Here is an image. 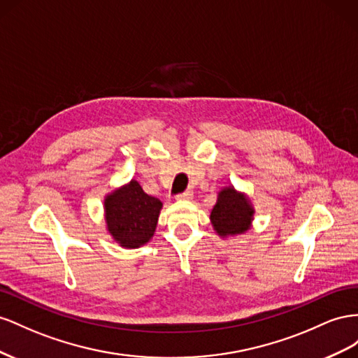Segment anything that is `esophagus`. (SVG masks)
<instances>
[{
    "mask_svg": "<svg viewBox=\"0 0 358 358\" xmlns=\"http://www.w3.org/2000/svg\"><path fill=\"white\" fill-rule=\"evenodd\" d=\"M193 198V192L192 190H186L180 193V195H177V199L178 201H190Z\"/></svg>",
    "mask_w": 358,
    "mask_h": 358,
    "instance_id": "1",
    "label": "esophagus"
}]
</instances>
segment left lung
Segmentation results:
<instances>
[{
    "instance_id": "left-lung-1",
    "label": "left lung",
    "mask_w": 358,
    "mask_h": 358,
    "mask_svg": "<svg viewBox=\"0 0 358 358\" xmlns=\"http://www.w3.org/2000/svg\"><path fill=\"white\" fill-rule=\"evenodd\" d=\"M253 214L255 208L246 193L228 186L219 192L210 214V222L219 237H236L250 229Z\"/></svg>"
}]
</instances>
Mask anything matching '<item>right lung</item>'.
Instances as JSON below:
<instances>
[{
  "mask_svg": "<svg viewBox=\"0 0 358 358\" xmlns=\"http://www.w3.org/2000/svg\"><path fill=\"white\" fill-rule=\"evenodd\" d=\"M162 207L160 199L147 195L136 180H130L105 196L106 229L121 248L138 249L155 236Z\"/></svg>",
  "mask_w": 358,
  "mask_h": 358,
  "instance_id": "1",
  "label": "right lung"
}]
</instances>
